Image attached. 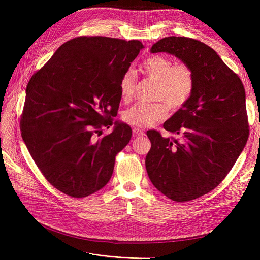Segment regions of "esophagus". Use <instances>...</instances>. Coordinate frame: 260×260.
Listing matches in <instances>:
<instances>
[{"instance_id": "1", "label": "esophagus", "mask_w": 260, "mask_h": 260, "mask_svg": "<svg viewBox=\"0 0 260 260\" xmlns=\"http://www.w3.org/2000/svg\"><path fill=\"white\" fill-rule=\"evenodd\" d=\"M132 131H133V135H135L136 137H143V136H145L144 131L139 129V128H135Z\"/></svg>"}]
</instances>
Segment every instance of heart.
Returning <instances> with one entry per match:
<instances>
[{"mask_svg":"<svg viewBox=\"0 0 260 260\" xmlns=\"http://www.w3.org/2000/svg\"><path fill=\"white\" fill-rule=\"evenodd\" d=\"M139 70L148 80L155 82L153 100L158 102L151 104L138 103L128 108L123 113V120L133 127L145 128L160 122L168 116V107L172 111H178L193 95L195 75L185 62L172 64L169 57L153 55L141 62ZM136 88L137 76L129 69L122 74L119 80L121 99L124 102L130 101L135 95Z\"/></svg>","mask_w":260,"mask_h":260,"instance_id":"1","label":"heart"}]
</instances>
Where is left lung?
Wrapping results in <instances>:
<instances>
[{
    "instance_id": "8db88e82",
    "label": "left lung",
    "mask_w": 260,
    "mask_h": 260,
    "mask_svg": "<svg viewBox=\"0 0 260 260\" xmlns=\"http://www.w3.org/2000/svg\"><path fill=\"white\" fill-rule=\"evenodd\" d=\"M152 53L166 52L190 66L195 89L190 101L164 123L181 140L146 135L152 146L145 158L157 190L175 202H187L218 186L239 158L249 136L245 89L219 55L199 40L168 37Z\"/></svg>"
}]
</instances>
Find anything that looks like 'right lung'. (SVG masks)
Returning <instances> with one entry per match:
<instances>
[{
  "label": "right lung",
  "mask_w": 260,
  "mask_h": 260,
  "mask_svg": "<svg viewBox=\"0 0 260 260\" xmlns=\"http://www.w3.org/2000/svg\"><path fill=\"white\" fill-rule=\"evenodd\" d=\"M144 48L138 40L78 37L60 45L28 82L20 130L38 168L58 191L85 198L111 179L132 130L115 121L119 80ZM113 124L112 134L93 136Z\"/></svg>",
  "instance_id": "right-lung-1"
}]
</instances>
